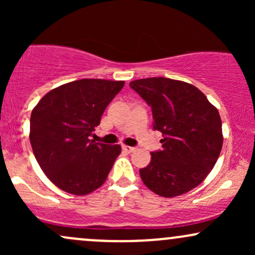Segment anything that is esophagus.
I'll return each instance as SVG.
<instances>
[{
  "label": "esophagus",
  "instance_id": "34e87169",
  "mask_svg": "<svg viewBox=\"0 0 255 255\" xmlns=\"http://www.w3.org/2000/svg\"><path fill=\"white\" fill-rule=\"evenodd\" d=\"M122 148H124V151L128 152V153H131V152L135 151V147H131V146H127V145L122 146Z\"/></svg>",
  "mask_w": 255,
  "mask_h": 255
}]
</instances>
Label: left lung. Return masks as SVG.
I'll use <instances>...</instances> for the list:
<instances>
[{
	"mask_svg": "<svg viewBox=\"0 0 255 255\" xmlns=\"http://www.w3.org/2000/svg\"><path fill=\"white\" fill-rule=\"evenodd\" d=\"M129 86L152 109L153 129L163 134L162 150L140 169L148 189L172 198L192 191L217 162L222 146L218 110L193 85L169 78L139 79Z\"/></svg>",
	"mask_w": 255,
	"mask_h": 255,
	"instance_id": "left-lung-1",
	"label": "left lung"
}]
</instances>
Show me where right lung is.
I'll list each match as a JSON object with an SVG mask.
<instances>
[{
	"label": "right lung",
	"mask_w": 255,
	"mask_h": 255,
	"mask_svg": "<svg viewBox=\"0 0 255 255\" xmlns=\"http://www.w3.org/2000/svg\"><path fill=\"white\" fill-rule=\"evenodd\" d=\"M125 81L81 79L61 85L32 110L30 141L44 174L55 186L86 195L105 182L120 145L90 140L105 108Z\"/></svg>",
	"instance_id": "right-lung-1"
}]
</instances>
